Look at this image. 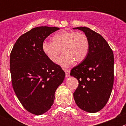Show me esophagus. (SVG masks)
<instances>
[{
	"mask_svg": "<svg viewBox=\"0 0 126 126\" xmlns=\"http://www.w3.org/2000/svg\"><path fill=\"white\" fill-rule=\"evenodd\" d=\"M64 72H65V74H66V77H69V73H70V71L69 69H63Z\"/></svg>",
	"mask_w": 126,
	"mask_h": 126,
	"instance_id": "esophagus-1",
	"label": "esophagus"
}]
</instances>
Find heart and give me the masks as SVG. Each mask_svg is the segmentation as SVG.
Returning a JSON list of instances; mask_svg holds the SVG:
<instances>
[{
  "label": "heart",
  "mask_w": 126,
  "mask_h": 126,
  "mask_svg": "<svg viewBox=\"0 0 126 126\" xmlns=\"http://www.w3.org/2000/svg\"><path fill=\"white\" fill-rule=\"evenodd\" d=\"M90 44L87 35L81 32L63 30L52 36V41H44L43 52L52 62H55L62 51L64 52L57 63L68 67L74 61L79 63L84 60L89 51Z\"/></svg>",
  "instance_id": "b5f03b06"
}]
</instances>
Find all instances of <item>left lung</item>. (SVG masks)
<instances>
[{
    "label": "left lung",
    "instance_id": "8db88e82",
    "mask_svg": "<svg viewBox=\"0 0 126 126\" xmlns=\"http://www.w3.org/2000/svg\"><path fill=\"white\" fill-rule=\"evenodd\" d=\"M85 33L90 47L85 59L71 70L70 75L79 81L73 93L77 106L90 113L104 107L110 98L114 81L112 50L100 34L88 27L74 28Z\"/></svg>",
    "mask_w": 126,
    "mask_h": 126
}]
</instances>
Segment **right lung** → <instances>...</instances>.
Here are the masks:
<instances>
[{
  "label": "right lung",
  "instance_id": "right-lung-1",
  "mask_svg": "<svg viewBox=\"0 0 126 126\" xmlns=\"http://www.w3.org/2000/svg\"><path fill=\"white\" fill-rule=\"evenodd\" d=\"M58 30L55 27L33 28L17 39L10 54L14 91L24 109L34 115L50 109L65 76L60 66L50 61L42 49L44 39Z\"/></svg>",
  "mask_w": 126,
  "mask_h": 126
}]
</instances>
